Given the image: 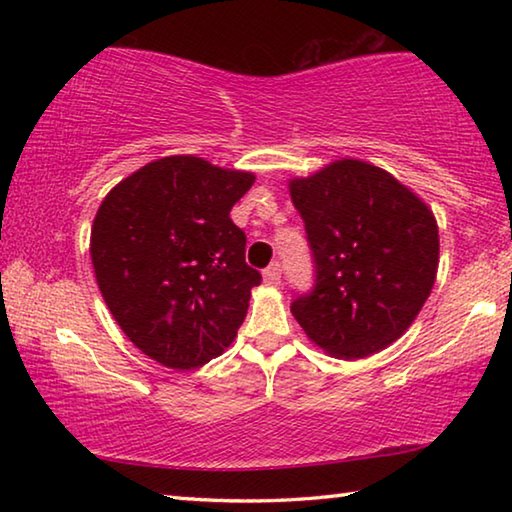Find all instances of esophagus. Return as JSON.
<instances>
[{
	"label": "esophagus",
	"instance_id": "obj_1",
	"mask_svg": "<svg viewBox=\"0 0 512 512\" xmlns=\"http://www.w3.org/2000/svg\"><path fill=\"white\" fill-rule=\"evenodd\" d=\"M280 277H282V266L277 264V262H273L264 271V282L266 284H273V287H277V284H280Z\"/></svg>",
	"mask_w": 512,
	"mask_h": 512
}]
</instances>
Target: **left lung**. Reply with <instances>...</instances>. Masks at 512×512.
Segmentation results:
<instances>
[{"label": "left lung", "mask_w": 512, "mask_h": 512, "mask_svg": "<svg viewBox=\"0 0 512 512\" xmlns=\"http://www.w3.org/2000/svg\"><path fill=\"white\" fill-rule=\"evenodd\" d=\"M316 284L291 305L311 343L339 359L381 352L411 327L438 273L433 212L391 173L336 160L293 178Z\"/></svg>", "instance_id": "1"}]
</instances>
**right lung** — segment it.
I'll use <instances>...</instances> for the list:
<instances>
[{"label": "right lung", "instance_id": "1", "mask_svg": "<svg viewBox=\"0 0 512 512\" xmlns=\"http://www.w3.org/2000/svg\"><path fill=\"white\" fill-rule=\"evenodd\" d=\"M255 183L194 155L144 164L103 198L90 257L103 300L146 357L194 370L235 341L250 289L246 235L230 210Z\"/></svg>", "mask_w": 512, "mask_h": 512}]
</instances>
